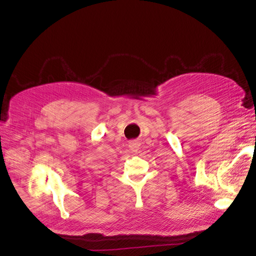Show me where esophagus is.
Instances as JSON below:
<instances>
[{
	"label": "esophagus",
	"instance_id": "1",
	"mask_svg": "<svg viewBox=\"0 0 256 256\" xmlns=\"http://www.w3.org/2000/svg\"><path fill=\"white\" fill-rule=\"evenodd\" d=\"M129 147L131 152H136L138 150H140V142H138V140H132L129 142Z\"/></svg>",
	"mask_w": 256,
	"mask_h": 256
}]
</instances>
